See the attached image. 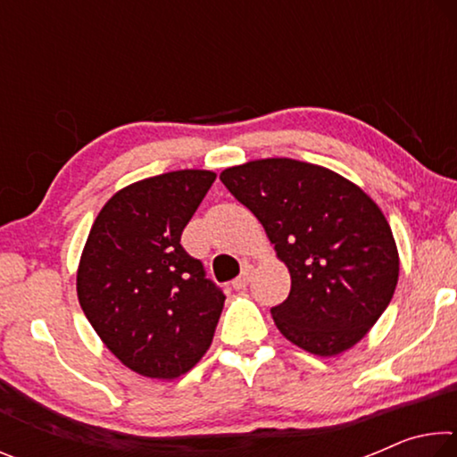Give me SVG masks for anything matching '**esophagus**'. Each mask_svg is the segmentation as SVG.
I'll list each match as a JSON object with an SVG mask.
<instances>
[{"label": "esophagus", "mask_w": 457, "mask_h": 457, "mask_svg": "<svg viewBox=\"0 0 457 457\" xmlns=\"http://www.w3.org/2000/svg\"><path fill=\"white\" fill-rule=\"evenodd\" d=\"M252 280V266H245L242 270V274H239L234 282H231V286H234V290H244L247 284H250Z\"/></svg>", "instance_id": "34e87169"}]
</instances>
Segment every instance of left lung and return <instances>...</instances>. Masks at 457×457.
Here are the masks:
<instances>
[{
	"mask_svg": "<svg viewBox=\"0 0 457 457\" xmlns=\"http://www.w3.org/2000/svg\"><path fill=\"white\" fill-rule=\"evenodd\" d=\"M290 272L272 308L278 330L316 357L353 349L389 306L399 252L389 221L359 185L327 167L272 157L223 169Z\"/></svg>",
	"mask_w": 457,
	"mask_h": 457,
	"instance_id": "1",
	"label": "left lung"
}]
</instances>
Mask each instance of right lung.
<instances>
[{
    "label": "right lung",
    "mask_w": 457,
    "mask_h": 457,
    "mask_svg": "<svg viewBox=\"0 0 457 457\" xmlns=\"http://www.w3.org/2000/svg\"><path fill=\"white\" fill-rule=\"evenodd\" d=\"M215 181L181 169L114 193L84 244L76 292L92 328L122 365L171 381L210 349L226 296L181 247L183 228Z\"/></svg>",
    "instance_id": "1"
}]
</instances>
